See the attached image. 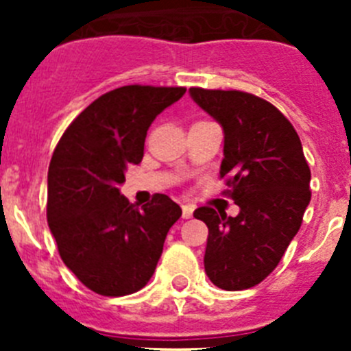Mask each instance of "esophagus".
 <instances>
[{"mask_svg":"<svg viewBox=\"0 0 351 351\" xmlns=\"http://www.w3.org/2000/svg\"><path fill=\"white\" fill-rule=\"evenodd\" d=\"M193 216V206H188V204H184L182 206V218H191Z\"/></svg>","mask_w":351,"mask_h":351,"instance_id":"obj_1","label":"esophagus"}]
</instances>
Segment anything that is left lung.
<instances>
[{
	"label": "left lung",
	"instance_id": "obj_1",
	"mask_svg": "<svg viewBox=\"0 0 351 351\" xmlns=\"http://www.w3.org/2000/svg\"><path fill=\"white\" fill-rule=\"evenodd\" d=\"M225 133L219 176L239 206L235 218L198 207L209 228L204 267L221 290H246L283 258L311 200V170L295 128L272 104L243 91L190 88Z\"/></svg>",
	"mask_w": 351,
	"mask_h": 351
}]
</instances>
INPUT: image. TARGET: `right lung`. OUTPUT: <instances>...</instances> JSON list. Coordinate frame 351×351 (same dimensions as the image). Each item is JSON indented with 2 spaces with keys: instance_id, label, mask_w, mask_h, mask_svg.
Returning <instances> with one entry per match:
<instances>
[{
  "instance_id": "1",
  "label": "right lung",
  "mask_w": 351,
  "mask_h": 351,
  "mask_svg": "<svg viewBox=\"0 0 351 351\" xmlns=\"http://www.w3.org/2000/svg\"><path fill=\"white\" fill-rule=\"evenodd\" d=\"M186 88L123 86L73 119L52 154L47 221L61 260L89 290L130 295L151 280L181 207L156 193L130 204L119 191L130 165L144 156L147 130Z\"/></svg>"
}]
</instances>
